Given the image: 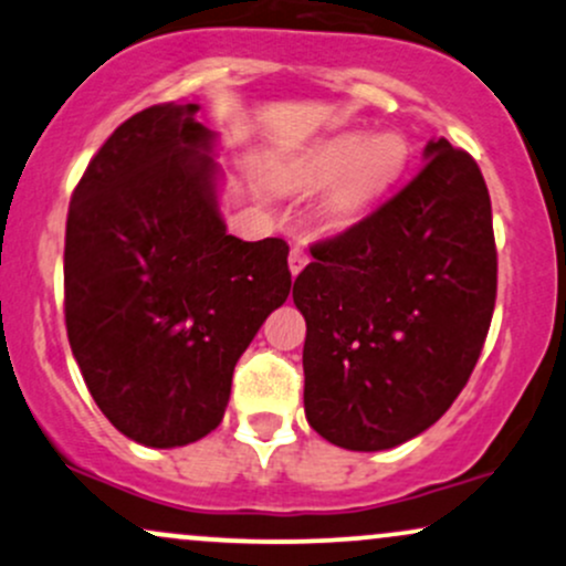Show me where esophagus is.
<instances>
[{
	"instance_id": "1",
	"label": "esophagus",
	"mask_w": 566,
	"mask_h": 566,
	"mask_svg": "<svg viewBox=\"0 0 566 566\" xmlns=\"http://www.w3.org/2000/svg\"><path fill=\"white\" fill-rule=\"evenodd\" d=\"M305 263H308V252H305L301 244H295L290 250V271H292V276L301 274V271L305 269Z\"/></svg>"
}]
</instances>
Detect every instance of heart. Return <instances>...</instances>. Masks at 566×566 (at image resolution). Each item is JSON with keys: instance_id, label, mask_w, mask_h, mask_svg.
<instances>
[{"instance_id": "1", "label": "heart", "mask_w": 566, "mask_h": 566, "mask_svg": "<svg viewBox=\"0 0 566 566\" xmlns=\"http://www.w3.org/2000/svg\"><path fill=\"white\" fill-rule=\"evenodd\" d=\"M407 161V143L396 133H340L319 143L297 165L295 184L322 188L335 184L327 201V218L346 223L367 210L399 178Z\"/></svg>"}]
</instances>
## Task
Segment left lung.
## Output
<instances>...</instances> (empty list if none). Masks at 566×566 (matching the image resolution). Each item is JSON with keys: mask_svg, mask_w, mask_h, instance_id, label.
<instances>
[{"mask_svg": "<svg viewBox=\"0 0 566 566\" xmlns=\"http://www.w3.org/2000/svg\"><path fill=\"white\" fill-rule=\"evenodd\" d=\"M423 159L378 210L311 244L292 287L305 418L343 450H391L431 428L490 333L497 250L482 170L444 138Z\"/></svg>", "mask_w": 566, "mask_h": 566, "instance_id": "1", "label": "left lung"}]
</instances>
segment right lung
<instances>
[{"label":"right lung","mask_w":566,"mask_h":566,"mask_svg":"<svg viewBox=\"0 0 566 566\" xmlns=\"http://www.w3.org/2000/svg\"><path fill=\"white\" fill-rule=\"evenodd\" d=\"M197 103L129 116L74 188L66 329L116 431L184 447L223 420L239 356L290 295L284 239L242 242L218 210L216 135Z\"/></svg>","instance_id":"obj_1"}]
</instances>
